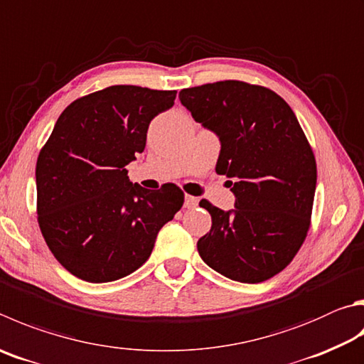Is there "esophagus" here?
<instances>
[{
  "label": "esophagus",
  "mask_w": 364,
  "mask_h": 364,
  "mask_svg": "<svg viewBox=\"0 0 364 364\" xmlns=\"http://www.w3.org/2000/svg\"><path fill=\"white\" fill-rule=\"evenodd\" d=\"M199 205V199L193 196H184V208H196Z\"/></svg>",
  "instance_id": "esophagus-1"
}]
</instances>
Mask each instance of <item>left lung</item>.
<instances>
[{"label": "left lung", "instance_id": "obj_1", "mask_svg": "<svg viewBox=\"0 0 364 364\" xmlns=\"http://www.w3.org/2000/svg\"><path fill=\"white\" fill-rule=\"evenodd\" d=\"M180 102L220 138L216 173L234 180L232 210L200 200L211 229L199 255L230 280H267L293 261L312 215L316 164L297 117L275 92L242 81L183 89Z\"/></svg>", "mask_w": 364, "mask_h": 364}]
</instances>
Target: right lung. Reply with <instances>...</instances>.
<instances>
[{"instance_id":"1","label":"right lung","mask_w":364,"mask_h":364,"mask_svg":"<svg viewBox=\"0 0 364 364\" xmlns=\"http://www.w3.org/2000/svg\"><path fill=\"white\" fill-rule=\"evenodd\" d=\"M175 90L111 85L73 102L36 162L38 223L62 266L90 283L114 282L148 261L157 234L183 207L175 184L151 191L125 165L146 146Z\"/></svg>"}]
</instances>
